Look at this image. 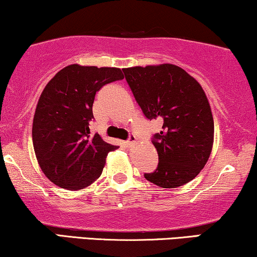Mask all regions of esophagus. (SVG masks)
<instances>
[{"label": "esophagus", "mask_w": 257, "mask_h": 257, "mask_svg": "<svg viewBox=\"0 0 257 257\" xmlns=\"http://www.w3.org/2000/svg\"><path fill=\"white\" fill-rule=\"evenodd\" d=\"M136 140H137V138H136L135 135H130L127 142H126V145H127V147L133 146L136 144Z\"/></svg>", "instance_id": "34e87169"}]
</instances>
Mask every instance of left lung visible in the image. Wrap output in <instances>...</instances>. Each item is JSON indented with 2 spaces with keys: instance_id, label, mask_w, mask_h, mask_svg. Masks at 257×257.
Wrapping results in <instances>:
<instances>
[{
  "instance_id": "8db88e82",
  "label": "left lung",
  "mask_w": 257,
  "mask_h": 257,
  "mask_svg": "<svg viewBox=\"0 0 257 257\" xmlns=\"http://www.w3.org/2000/svg\"><path fill=\"white\" fill-rule=\"evenodd\" d=\"M143 113L163 122L152 143L159 156L147 180L175 188L193 180L212 152L214 120L205 91L184 69L173 64L122 69Z\"/></svg>"
}]
</instances>
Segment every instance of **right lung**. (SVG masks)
<instances>
[{
  "instance_id": "right-lung-1",
  "label": "right lung",
  "mask_w": 257,
  "mask_h": 257,
  "mask_svg": "<svg viewBox=\"0 0 257 257\" xmlns=\"http://www.w3.org/2000/svg\"><path fill=\"white\" fill-rule=\"evenodd\" d=\"M124 78L118 68L72 64L56 73L38 100L33 122L37 161L49 180L69 191L92 184L118 146L90 135L96 92Z\"/></svg>"
}]
</instances>
